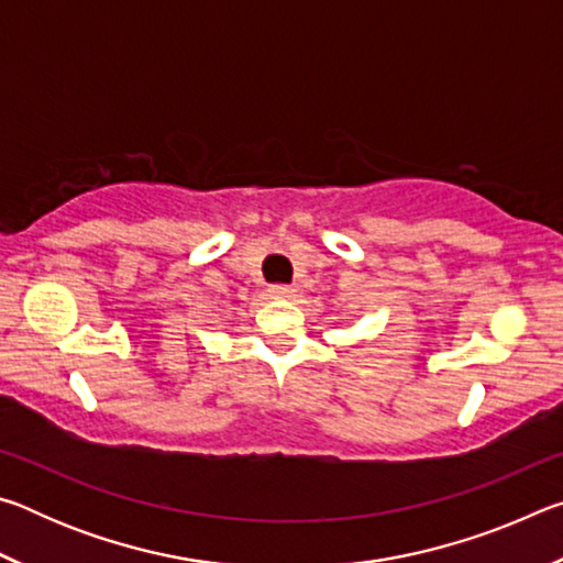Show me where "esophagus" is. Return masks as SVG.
I'll use <instances>...</instances> for the list:
<instances>
[{
	"label": "esophagus",
	"mask_w": 563,
	"mask_h": 563,
	"mask_svg": "<svg viewBox=\"0 0 563 563\" xmlns=\"http://www.w3.org/2000/svg\"><path fill=\"white\" fill-rule=\"evenodd\" d=\"M268 292H271V298H290L292 288H288V285H271Z\"/></svg>",
	"instance_id": "34e87169"
}]
</instances>
